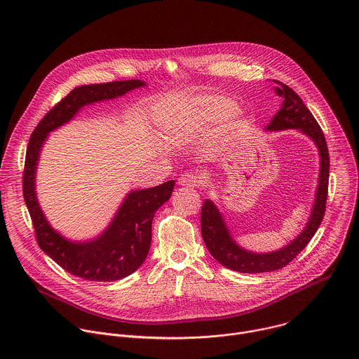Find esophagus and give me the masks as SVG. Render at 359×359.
Listing matches in <instances>:
<instances>
[{"label":"esophagus","instance_id":"1","mask_svg":"<svg viewBox=\"0 0 359 359\" xmlns=\"http://www.w3.org/2000/svg\"><path fill=\"white\" fill-rule=\"evenodd\" d=\"M200 184H201V177L196 172H187V173L182 175L179 179V186H182V187L194 189V187H198Z\"/></svg>","mask_w":359,"mask_h":359}]
</instances>
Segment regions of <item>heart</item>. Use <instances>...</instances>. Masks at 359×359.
Here are the masks:
<instances>
[{"label": "heart", "instance_id": "1", "mask_svg": "<svg viewBox=\"0 0 359 359\" xmlns=\"http://www.w3.org/2000/svg\"><path fill=\"white\" fill-rule=\"evenodd\" d=\"M236 111L234 102H231L227 97L223 96H210L203 97L196 102L194 109L190 112L187 121L189 125L194 126V129H206L209 126L217 125L227 118H230ZM169 125L173 126H182L184 122L179 119L177 122L169 119Z\"/></svg>", "mask_w": 359, "mask_h": 359}]
</instances>
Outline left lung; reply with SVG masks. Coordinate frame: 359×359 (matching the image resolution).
Masks as SVG:
<instances>
[{
    "instance_id": "1",
    "label": "left lung",
    "mask_w": 359,
    "mask_h": 359,
    "mask_svg": "<svg viewBox=\"0 0 359 359\" xmlns=\"http://www.w3.org/2000/svg\"><path fill=\"white\" fill-rule=\"evenodd\" d=\"M276 82L278 83L276 93L281 99V108L274 115L270 125H267L266 130L298 129L316 143L320 153V176L316 201L309 223L290 244L273 252H252L236 243L216 204L210 198L204 200L201 208V237L204 244L222 266L240 273H269L285 267L314 237L325 213L330 177V156L325 136L313 114L304 105L302 99L285 83Z\"/></svg>"
}]
</instances>
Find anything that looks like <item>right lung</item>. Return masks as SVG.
<instances>
[{
    "instance_id": "1",
    "label": "right lung",
    "mask_w": 359,
    "mask_h": 359,
    "mask_svg": "<svg viewBox=\"0 0 359 359\" xmlns=\"http://www.w3.org/2000/svg\"><path fill=\"white\" fill-rule=\"evenodd\" d=\"M144 85L143 81L130 79L72 89L36 125L27 147L22 191L38 245L58 266L83 280L116 281L130 276L143 264L150 248L153 217L170 198L175 180L156 187L132 190L104 233L88 241H71L50 227L38 203L35 176L39 153L49 132L68 123L85 105L119 97Z\"/></svg>"
}]
</instances>
